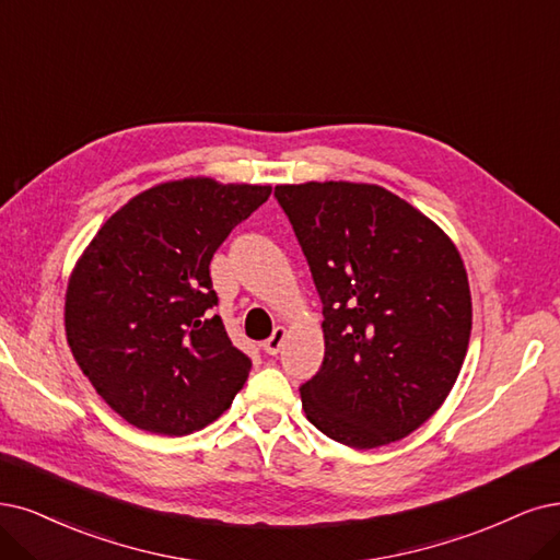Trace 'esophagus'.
Wrapping results in <instances>:
<instances>
[{"label": "esophagus", "mask_w": 560, "mask_h": 560, "mask_svg": "<svg viewBox=\"0 0 560 560\" xmlns=\"http://www.w3.org/2000/svg\"><path fill=\"white\" fill-rule=\"evenodd\" d=\"M285 327H275V332H272V337H269V339H265L262 341V350H265V353L267 355H277L279 353V350H281V346H283V341H285Z\"/></svg>", "instance_id": "obj_1"}]
</instances>
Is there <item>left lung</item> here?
Returning <instances> with one entry per match:
<instances>
[{
  "mask_svg": "<svg viewBox=\"0 0 560 560\" xmlns=\"http://www.w3.org/2000/svg\"><path fill=\"white\" fill-rule=\"evenodd\" d=\"M323 302L325 358L300 387L306 420L348 447L395 443L441 408L470 339L457 246L376 184L275 189Z\"/></svg>",
  "mask_w": 560,
  "mask_h": 560,
  "instance_id": "8db88e82",
  "label": "left lung"
}]
</instances>
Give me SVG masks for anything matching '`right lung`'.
I'll list each match as a JSON object with an SVG mask.
<instances>
[{"label":"right lung","mask_w":560,"mask_h":560,"mask_svg":"<svg viewBox=\"0 0 560 560\" xmlns=\"http://www.w3.org/2000/svg\"><path fill=\"white\" fill-rule=\"evenodd\" d=\"M272 186L210 177L138 194L101 225L67 288L71 353L129 424L186 436L233 399L252 371L212 308L210 262Z\"/></svg>","instance_id":"add662e5"}]
</instances>
